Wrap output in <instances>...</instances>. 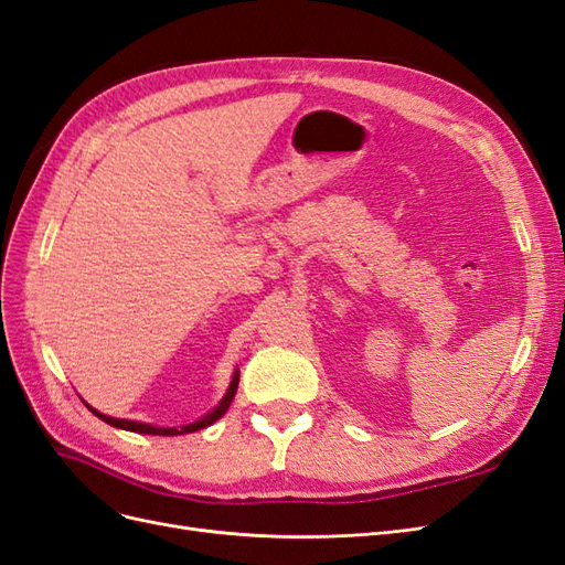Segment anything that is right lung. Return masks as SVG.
Instances as JSON below:
<instances>
[{
    "mask_svg": "<svg viewBox=\"0 0 565 565\" xmlns=\"http://www.w3.org/2000/svg\"><path fill=\"white\" fill-rule=\"evenodd\" d=\"M236 387H239V371H234L232 380H230V387L225 392V396L221 398V404H217L213 411H209L204 417H199V420L190 423V425H180V427H157V425H150V423H138V420H121V417H110L105 415L96 408H90L86 402V408L94 413L96 417H100L103 423L113 425L117 429H126V431H136V434H154V436H178V434H192V431H199V429H206L211 427L215 420H221V417L227 413L232 398L236 394Z\"/></svg>",
    "mask_w": 565,
    "mask_h": 565,
    "instance_id": "add662e5",
    "label": "right lung"
}]
</instances>
